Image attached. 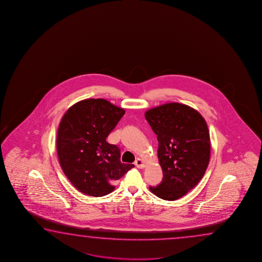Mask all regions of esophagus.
<instances>
[{
    "mask_svg": "<svg viewBox=\"0 0 262 262\" xmlns=\"http://www.w3.org/2000/svg\"><path fill=\"white\" fill-rule=\"evenodd\" d=\"M135 165L138 167V169H143V168L146 167V163H145L144 160H141V159H138V160H136Z\"/></svg>",
    "mask_w": 262,
    "mask_h": 262,
    "instance_id": "esophagus-1",
    "label": "esophagus"
}]
</instances>
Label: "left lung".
Instances as JSON below:
<instances>
[{"label": "left lung", "instance_id": "left-lung-1", "mask_svg": "<svg viewBox=\"0 0 262 262\" xmlns=\"http://www.w3.org/2000/svg\"><path fill=\"white\" fill-rule=\"evenodd\" d=\"M145 117L157 135L158 158L163 179L149 187L161 199L175 201L185 195L204 177L208 167L211 143L204 117L179 102L151 108Z\"/></svg>", "mask_w": 262, "mask_h": 262}]
</instances>
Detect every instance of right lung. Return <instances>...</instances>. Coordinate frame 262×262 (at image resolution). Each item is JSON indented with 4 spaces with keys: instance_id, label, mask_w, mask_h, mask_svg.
I'll list each match as a JSON object with an SVG mask.
<instances>
[{
    "instance_id": "obj_1",
    "label": "right lung",
    "mask_w": 262,
    "mask_h": 262,
    "mask_svg": "<svg viewBox=\"0 0 262 262\" xmlns=\"http://www.w3.org/2000/svg\"><path fill=\"white\" fill-rule=\"evenodd\" d=\"M124 108L104 99H86L70 107L61 118L57 135L59 164L78 191L102 197L115 190L114 182L134 164L120 161V149L106 141Z\"/></svg>"
}]
</instances>
